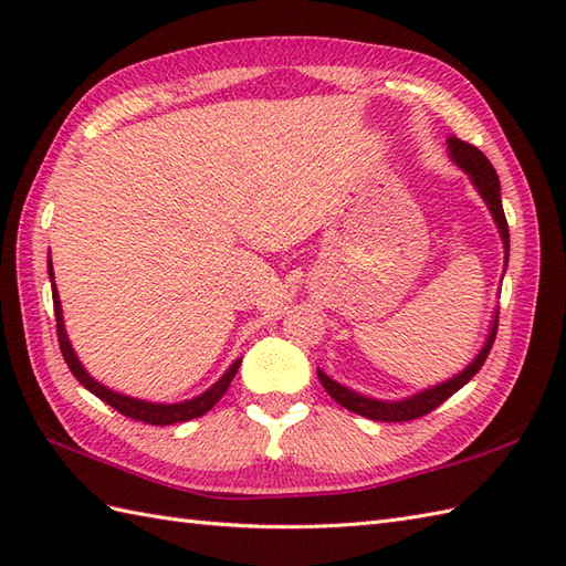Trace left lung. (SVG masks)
<instances>
[{
    "mask_svg": "<svg viewBox=\"0 0 566 566\" xmlns=\"http://www.w3.org/2000/svg\"><path fill=\"white\" fill-rule=\"evenodd\" d=\"M450 155H452V160L460 165L469 177H472V182L479 189V195H482L484 201L489 203V209H491V213H494L496 226L501 231L503 248H506V260H509V223H506V213H503V207H501V185H499L496 170L491 167V163L486 160V155L482 150L472 146V143H464L460 138H450ZM496 331H499V323L494 321V328H491L482 353L476 355L474 363L469 365L462 375H457L450 381L438 384V387H432L423 394H416V396H411V399H403V401L367 399V396H359L350 389L340 387L338 381H333L331 377L323 375L321 369H318V379L323 384V389H326L343 408H347V411L371 418V420H381V423H403V420L423 418L426 413L436 411V408L442 401H448L454 391H460L464 384L472 379L486 363L491 345H494V340H496Z\"/></svg>",
    "mask_w": 566,
    "mask_h": 566,
    "instance_id": "left-lung-1",
    "label": "left lung"
}]
</instances>
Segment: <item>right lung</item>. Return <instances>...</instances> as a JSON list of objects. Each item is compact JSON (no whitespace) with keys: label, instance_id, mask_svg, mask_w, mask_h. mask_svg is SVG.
<instances>
[{"label":"right lung","instance_id":"obj_1","mask_svg":"<svg viewBox=\"0 0 566 566\" xmlns=\"http://www.w3.org/2000/svg\"><path fill=\"white\" fill-rule=\"evenodd\" d=\"M48 274H51V282H53V264L51 260H48ZM53 286V306H55V328H57V345H60V353H63L65 363L70 367L72 375H75V379L82 384L84 389H90L94 396H99V399L104 403H109L112 408H116L118 413L126 416V418H134V420H140V423H148V426H172V423H185V420H191V418H199L207 411H211L213 403H219L221 396L226 394V389L231 387V381L235 377V371L240 367V359L238 363L231 365V369L226 371V375L213 384V387L209 391H203L201 396H197V399L191 401H185V403H150V401H138V399H130V396H124V394H116L112 389H106L104 384L94 381L87 371H84V367L80 365V359L75 355V350H72V345L67 340V333H65V326H63V311H60V298H57V292H55V282L51 284Z\"/></svg>","mask_w":566,"mask_h":566}]
</instances>
